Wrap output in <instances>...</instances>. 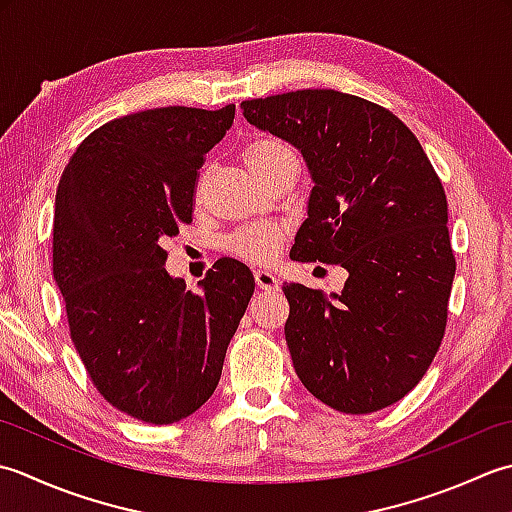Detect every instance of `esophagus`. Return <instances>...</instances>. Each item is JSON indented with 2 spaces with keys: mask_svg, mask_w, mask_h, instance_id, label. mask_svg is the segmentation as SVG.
<instances>
[{
  "mask_svg": "<svg viewBox=\"0 0 512 512\" xmlns=\"http://www.w3.org/2000/svg\"><path fill=\"white\" fill-rule=\"evenodd\" d=\"M254 278H256V285L265 291H276L280 287V280L267 269H256Z\"/></svg>",
  "mask_w": 512,
  "mask_h": 512,
  "instance_id": "1",
  "label": "esophagus"
}]
</instances>
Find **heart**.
<instances>
[{
	"mask_svg": "<svg viewBox=\"0 0 512 512\" xmlns=\"http://www.w3.org/2000/svg\"><path fill=\"white\" fill-rule=\"evenodd\" d=\"M287 159H296L294 152H291L289 145L278 139H256L245 145L243 150V161L256 179H265V176ZM280 229L269 227V225H249L238 229L229 241L232 252L243 256L252 263H267L276 256L278 243H280Z\"/></svg>",
	"mask_w": 512,
	"mask_h": 512,
	"instance_id": "heart-1",
	"label": "heart"
}]
</instances>
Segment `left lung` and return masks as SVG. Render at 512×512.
<instances>
[{
  "instance_id": "obj_1",
  "label": "left lung",
  "mask_w": 512,
  "mask_h": 512,
  "mask_svg": "<svg viewBox=\"0 0 512 512\" xmlns=\"http://www.w3.org/2000/svg\"><path fill=\"white\" fill-rule=\"evenodd\" d=\"M241 108L258 130L294 145L314 181L289 256L349 274L331 296L283 287L300 382L353 415L402 400L440 349L455 276L446 196L429 156L393 112L338 90Z\"/></svg>"
}]
</instances>
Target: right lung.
I'll use <instances>...</instances> for the list:
<instances>
[{
  "label": "right lung",
  "mask_w": 512,
  "mask_h": 512,
  "mask_svg": "<svg viewBox=\"0 0 512 512\" xmlns=\"http://www.w3.org/2000/svg\"><path fill=\"white\" fill-rule=\"evenodd\" d=\"M236 106L154 108L114 119L70 156L57 187L52 276L92 384L119 411L172 424L210 400L254 294L247 265L221 258L187 291L165 238L192 223L205 154Z\"/></svg>",
  "instance_id": "right-lung-1"
}]
</instances>
